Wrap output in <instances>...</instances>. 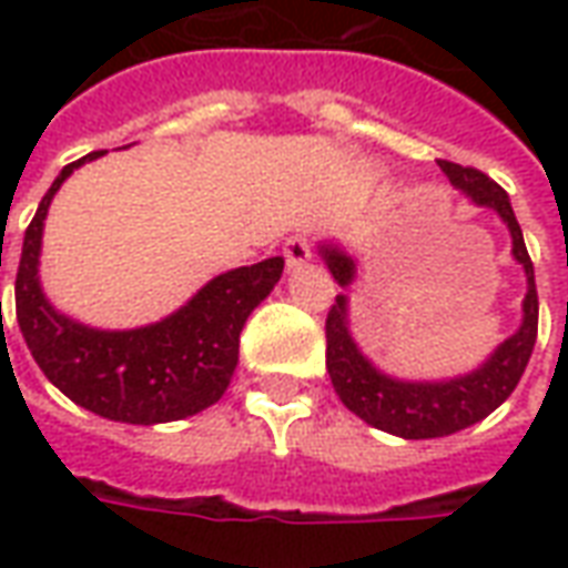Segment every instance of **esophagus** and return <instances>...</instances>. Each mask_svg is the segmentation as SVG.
Instances as JSON below:
<instances>
[{
  "mask_svg": "<svg viewBox=\"0 0 568 568\" xmlns=\"http://www.w3.org/2000/svg\"><path fill=\"white\" fill-rule=\"evenodd\" d=\"M283 258L285 264H288V271H295V267H301V264H307V261L313 258V243H310V236L304 234L288 236L283 246Z\"/></svg>",
  "mask_w": 568,
  "mask_h": 568,
  "instance_id": "obj_1",
  "label": "esophagus"
}]
</instances>
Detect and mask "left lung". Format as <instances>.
<instances>
[{"instance_id": "1", "label": "left lung", "mask_w": 568, "mask_h": 568, "mask_svg": "<svg viewBox=\"0 0 568 568\" xmlns=\"http://www.w3.org/2000/svg\"><path fill=\"white\" fill-rule=\"evenodd\" d=\"M440 170L447 173L453 185L463 194L475 200L477 206H489L499 212V219L511 231V255L526 271V297H524V322L520 328L496 346V353L471 374L453 377V381L438 383H410L395 381L383 374L362 356V349L349 334L346 322V295L334 297L328 320H325V368L332 377L334 393L341 395L356 417H362L368 426L398 435V438H444L459 428H468L489 417L496 407L514 393L526 371V362L532 356L538 334V295H536V273L532 261L526 252L524 231L514 219L511 200L496 185L489 175H484L475 166H459V163L440 161ZM322 258L328 271L337 280V285L349 288L356 276V261L337 246H322Z\"/></svg>"}]
</instances>
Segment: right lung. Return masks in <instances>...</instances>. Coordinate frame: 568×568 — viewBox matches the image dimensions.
Instances as JSON below:
<instances>
[{"label":"right lung","mask_w":568,"mask_h":568,"mask_svg":"<svg viewBox=\"0 0 568 568\" xmlns=\"http://www.w3.org/2000/svg\"><path fill=\"white\" fill-rule=\"evenodd\" d=\"M100 154L93 151L60 170L23 234L14 280L20 334L44 377L91 414L133 426L194 417L227 389L240 356V332L248 313L280 283L285 261L264 258L222 273L173 316L145 328L100 332L57 313L39 285L44 215L67 175Z\"/></svg>","instance_id":"1"}]
</instances>
